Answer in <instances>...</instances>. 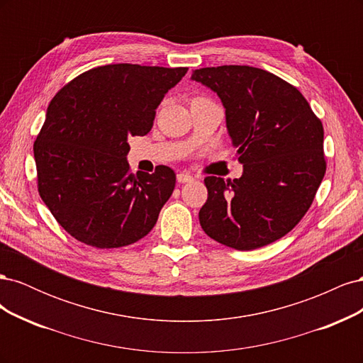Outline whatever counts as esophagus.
Wrapping results in <instances>:
<instances>
[{
  "label": "esophagus",
  "mask_w": 363,
  "mask_h": 363,
  "mask_svg": "<svg viewBox=\"0 0 363 363\" xmlns=\"http://www.w3.org/2000/svg\"><path fill=\"white\" fill-rule=\"evenodd\" d=\"M192 180H194V177H192L191 174H188V172H179L177 174V182L179 183H189Z\"/></svg>",
  "instance_id": "34e87169"
}]
</instances>
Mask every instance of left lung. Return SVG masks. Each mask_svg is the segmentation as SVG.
I'll return each instance as SVG.
<instances>
[{
    "label": "left lung",
    "instance_id": "left-lung-1",
    "mask_svg": "<svg viewBox=\"0 0 363 363\" xmlns=\"http://www.w3.org/2000/svg\"><path fill=\"white\" fill-rule=\"evenodd\" d=\"M191 80L213 91L244 172L233 182L206 177L200 224L235 250L265 247L300 223L325 174L324 130L296 87L240 65L201 68Z\"/></svg>",
    "mask_w": 363,
    "mask_h": 363
}]
</instances>
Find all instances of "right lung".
Masks as SVG:
<instances>
[{
	"mask_svg": "<svg viewBox=\"0 0 363 363\" xmlns=\"http://www.w3.org/2000/svg\"><path fill=\"white\" fill-rule=\"evenodd\" d=\"M188 68L116 63L77 77L52 98L36 138L42 201L67 232L96 248L135 244L175 188L168 167L130 172L128 138L144 136Z\"/></svg>",
	"mask_w": 363,
	"mask_h": 363,
	"instance_id": "right-lung-1",
	"label": "right lung"
}]
</instances>
